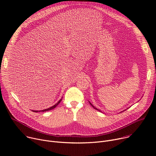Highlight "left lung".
I'll use <instances>...</instances> for the list:
<instances>
[{
	"label": "left lung",
	"instance_id": "obj_1",
	"mask_svg": "<svg viewBox=\"0 0 156 156\" xmlns=\"http://www.w3.org/2000/svg\"><path fill=\"white\" fill-rule=\"evenodd\" d=\"M90 105H91V106H93V108H94V109H97V110H98V109H97V108H94V106H93V105H91V103H90ZM98 111H99V110H98Z\"/></svg>",
	"mask_w": 156,
	"mask_h": 156
}]
</instances>
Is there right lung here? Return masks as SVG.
Here are the masks:
<instances>
[{"mask_svg":"<svg viewBox=\"0 0 156 156\" xmlns=\"http://www.w3.org/2000/svg\"><path fill=\"white\" fill-rule=\"evenodd\" d=\"M61 101H62V99L61 100L59 101H58V103H56V104H55L54 106H53L52 107H50V108H48V109H44V110H41V111H43V112H44V111H49V110H51V109H53V108H56V106H57L60 102H61ZM34 112H38V111H33Z\"/></svg>","mask_w":156,"mask_h":156,"instance_id":"right-lung-1","label":"right lung"}]
</instances>
